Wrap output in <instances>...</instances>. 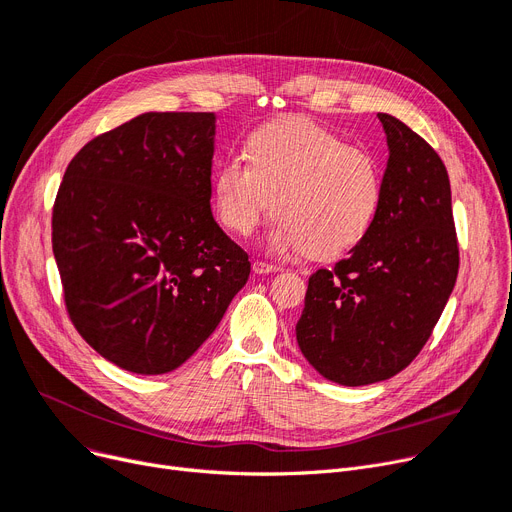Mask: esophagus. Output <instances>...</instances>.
Wrapping results in <instances>:
<instances>
[{"label": "esophagus", "instance_id": "34e87169", "mask_svg": "<svg viewBox=\"0 0 512 512\" xmlns=\"http://www.w3.org/2000/svg\"><path fill=\"white\" fill-rule=\"evenodd\" d=\"M280 270H282L280 265L267 263V261H261V259H255V261H253V272H255V274H274V272H280Z\"/></svg>", "mask_w": 512, "mask_h": 512}]
</instances>
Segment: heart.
Returning a JSON list of instances; mask_svg holds the SVG:
<instances>
[{"instance_id": "b5f03b06", "label": "heart", "mask_w": 512, "mask_h": 512, "mask_svg": "<svg viewBox=\"0 0 512 512\" xmlns=\"http://www.w3.org/2000/svg\"><path fill=\"white\" fill-rule=\"evenodd\" d=\"M247 161L226 159L213 178L218 222L249 236L274 209L276 253L305 251L311 259L342 257L367 236L378 215L384 180L378 159L346 145L311 118H284L255 128Z\"/></svg>"}]
</instances>
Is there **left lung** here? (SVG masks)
I'll use <instances>...</instances> for the list:
<instances>
[{
    "mask_svg": "<svg viewBox=\"0 0 512 512\" xmlns=\"http://www.w3.org/2000/svg\"><path fill=\"white\" fill-rule=\"evenodd\" d=\"M388 139L382 203L367 236L309 278L297 342L326 380L367 386L405 369L432 336L459 274L444 161L405 122Z\"/></svg>",
    "mask_w": 512,
    "mask_h": 512,
    "instance_id": "obj_1",
    "label": "left lung"
}]
</instances>
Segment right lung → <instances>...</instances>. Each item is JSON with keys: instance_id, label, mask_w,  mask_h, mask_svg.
Here are the masks:
<instances>
[{"instance_id": "right-lung-1", "label": "right lung", "mask_w": 512, "mask_h": 512, "mask_svg": "<svg viewBox=\"0 0 512 512\" xmlns=\"http://www.w3.org/2000/svg\"><path fill=\"white\" fill-rule=\"evenodd\" d=\"M213 137V112H147L89 141L58 188L66 311L126 371L180 367L249 280V255L211 213Z\"/></svg>"}]
</instances>
